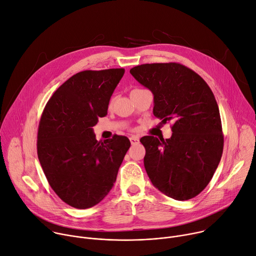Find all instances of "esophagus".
<instances>
[{
    "mask_svg": "<svg viewBox=\"0 0 256 256\" xmlns=\"http://www.w3.org/2000/svg\"><path fill=\"white\" fill-rule=\"evenodd\" d=\"M130 141L132 145H136V144H138V142H140V138H138L136 136H132L130 138Z\"/></svg>",
    "mask_w": 256,
    "mask_h": 256,
    "instance_id": "esophagus-1",
    "label": "esophagus"
}]
</instances>
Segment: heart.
Wrapping results in <instances>:
<instances>
[{"mask_svg":"<svg viewBox=\"0 0 256 256\" xmlns=\"http://www.w3.org/2000/svg\"><path fill=\"white\" fill-rule=\"evenodd\" d=\"M136 90H138V88H136Z\"/></svg>","mask_w":256,"mask_h":256,"instance_id":"obj_1","label":"heart"}]
</instances>
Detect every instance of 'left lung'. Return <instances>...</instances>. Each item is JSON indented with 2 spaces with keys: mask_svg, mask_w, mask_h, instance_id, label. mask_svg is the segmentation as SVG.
I'll use <instances>...</instances> for the list:
<instances>
[{
  "mask_svg": "<svg viewBox=\"0 0 256 256\" xmlns=\"http://www.w3.org/2000/svg\"><path fill=\"white\" fill-rule=\"evenodd\" d=\"M130 74L154 96L153 114L172 122L170 138H141L144 166L155 188L176 200L202 192L214 176L224 149L216 100L205 80L180 63L142 64Z\"/></svg>",
  "mask_w": 256,
  "mask_h": 256,
  "instance_id": "left-lung-1",
  "label": "left lung"
}]
</instances>
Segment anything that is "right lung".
Segmentation results:
<instances>
[{"label": "right lung", "mask_w": 256, "mask_h": 256, "mask_svg": "<svg viewBox=\"0 0 256 256\" xmlns=\"http://www.w3.org/2000/svg\"><path fill=\"white\" fill-rule=\"evenodd\" d=\"M124 68L80 72L46 104L38 130V157L51 188L66 204L86 209L112 189L130 147L124 136L97 141L92 126L107 114Z\"/></svg>", "instance_id": "right-lung-1"}]
</instances>
